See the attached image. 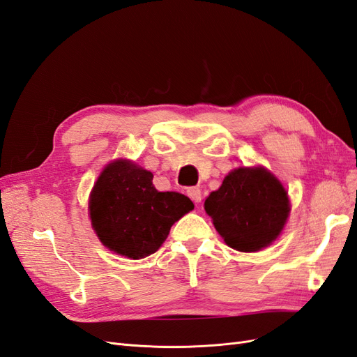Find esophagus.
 Here are the masks:
<instances>
[{
  "instance_id": "obj_1",
  "label": "esophagus",
  "mask_w": 357,
  "mask_h": 357,
  "mask_svg": "<svg viewBox=\"0 0 357 357\" xmlns=\"http://www.w3.org/2000/svg\"><path fill=\"white\" fill-rule=\"evenodd\" d=\"M188 195L195 204H199L201 199H202V193H201L199 188H189L188 189Z\"/></svg>"
}]
</instances>
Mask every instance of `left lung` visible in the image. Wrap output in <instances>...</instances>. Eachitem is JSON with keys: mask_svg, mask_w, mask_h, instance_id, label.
<instances>
[{"mask_svg": "<svg viewBox=\"0 0 357 357\" xmlns=\"http://www.w3.org/2000/svg\"><path fill=\"white\" fill-rule=\"evenodd\" d=\"M204 207L225 243L238 252H257L271 244L290 210L287 192L265 168L234 169Z\"/></svg>", "mask_w": 357, "mask_h": 357, "instance_id": "8db88e82", "label": "left lung"}]
</instances>
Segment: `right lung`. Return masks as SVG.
Listing matches in <instances>:
<instances>
[{"label":"right lung","instance_id":"1","mask_svg":"<svg viewBox=\"0 0 357 357\" xmlns=\"http://www.w3.org/2000/svg\"><path fill=\"white\" fill-rule=\"evenodd\" d=\"M193 210V202L177 192H159L153 174L125 159L101 172L91 193L92 226L112 252L131 259L155 253L171 226Z\"/></svg>","mask_w":357,"mask_h":357}]
</instances>
